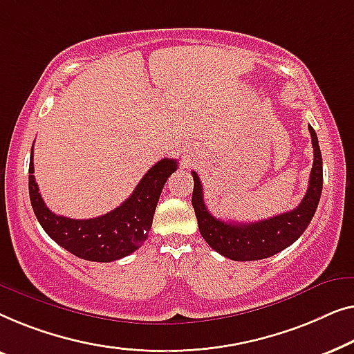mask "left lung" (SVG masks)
I'll return each mask as SVG.
<instances>
[{"instance_id":"obj_1","label":"left lung","mask_w":354,"mask_h":354,"mask_svg":"<svg viewBox=\"0 0 354 354\" xmlns=\"http://www.w3.org/2000/svg\"><path fill=\"white\" fill-rule=\"evenodd\" d=\"M311 134L315 160L308 183V191L300 205L292 212L276 215L257 223H226L208 212L203 202V189L196 171H192V207L197 216L198 231L213 250L234 261L263 260L292 245L305 232L315 216L322 192V156L316 131L308 125Z\"/></svg>"}]
</instances>
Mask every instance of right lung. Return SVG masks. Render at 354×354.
Instances as JSON below:
<instances>
[{"label":"right lung","mask_w":354,"mask_h":354,"mask_svg":"<svg viewBox=\"0 0 354 354\" xmlns=\"http://www.w3.org/2000/svg\"><path fill=\"white\" fill-rule=\"evenodd\" d=\"M178 168L173 158L157 162L120 207L97 218L72 220L44 205L35 181L33 146L28 167V194L32 208L44 232L67 252L88 261L109 263L138 250L152 227L153 213L168 176Z\"/></svg>","instance_id":"obj_1"}]
</instances>
